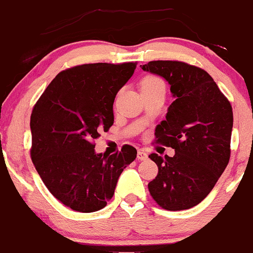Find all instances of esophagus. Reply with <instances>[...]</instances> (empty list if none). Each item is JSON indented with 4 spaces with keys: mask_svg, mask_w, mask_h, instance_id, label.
<instances>
[{
    "mask_svg": "<svg viewBox=\"0 0 253 253\" xmlns=\"http://www.w3.org/2000/svg\"><path fill=\"white\" fill-rule=\"evenodd\" d=\"M147 152H145L144 150H139L138 153H136V158H138V161H145V159H147Z\"/></svg>",
    "mask_w": 253,
    "mask_h": 253,
    "instance_id": "esophagus-1",
    "label": "esophagus"
}]
</instances>
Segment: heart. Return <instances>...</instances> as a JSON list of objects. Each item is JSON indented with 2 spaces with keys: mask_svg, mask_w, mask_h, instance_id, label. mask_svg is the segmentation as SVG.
I'll return each mask as SVG.
<instances>
[{
  "mask_svg": "<svg viewBox=\"0 0 253 253\" xmlns=\"http://www.w3.org/2000/svg\"><path fill=\"white\" fill-rule=\"evenodd\" d=\"M157 86H165V84L162 78L155 76V75H147L141 81V90L157 88Z\"/></svg>",
  "mask_w": 253,
  "mask_h": 253,
  "instance_id": "obj_1",
  "label": "heart"
}]
</instances>
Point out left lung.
I'll list each match as a JSON object with an SVG mask.
<instances>
[{"label": "left lung", "instance_id": "left-lung-1", "mask_svg": "<svg viewBox=\"0 0 253 253\" xmlns=\"http://www.w3.org/2000/svg\"><path fill=\"white\" fill-rule=\"evenodd\" d=\"M145 71L164 77L176 97L156 127V143L175 156H149L158 167L149 191L167 211L189 210L214 188L231 157L233 112L207 71L178 60H152Z\"/></svg>", "mask_w": 253, "mask_h": 253}]
</instances>
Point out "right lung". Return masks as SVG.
I'll return each mask as SVG.
<instances>
[{"mask_svg":"<svg viewBox=\"0 0 253 253\" xmlns=\"http://www.w3.org/2000/svg\"><path fill=\"white\" fill-rule=\"evenodd\" d=\"M136 63L83 64L57 75L31 114V158L48 191L82 213L102 210L136 150L95 153L94 140L114 123L113 103Z\"/></svg>","mask_w":253,"mask_h":253,"instance_id":"obj_1","label":"right lung"}]
</instances>
